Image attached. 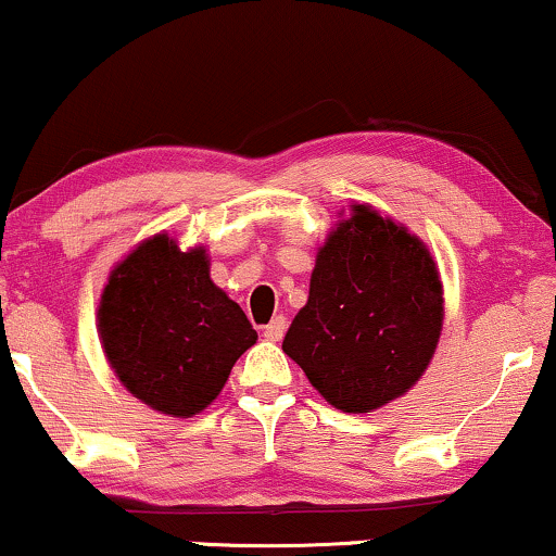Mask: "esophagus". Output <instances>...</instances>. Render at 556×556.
<instances>
[{
	"label": "esophagus",
	"instance_id": "34e87169",
	"mask_svg": "<svg viewBox=\"0 0 556 556\" xmlns=\"http://www.w3.org/2000/svg\"><path fill=\"white\" fill-rule=\"evenodd\" d=\"M286 329H288V321H286V316H276V318H273V321H270L268 326H265L263 337L268 339V341H280V339H283Z\"/></svg>",
	"mask_w": 556,
	"mask_h": 556
}]
</instances>
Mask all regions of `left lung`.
<instances>
[{
	"mask_svg": "<svg viewBox=\"0 0 556 556\" xmlns=\"http://www.w3.org/2000/svg\"><path fill=\"white\" fill-rule=\"evenodd\" d=\"M326 235L283 352L341 413H375L420 382L443 331L430 248L371 204H349Z\"/></svg>",
	"mask_w": 556,
	"mask_h": 556,
	"instance_id": "8db88e82",
	"label": "left lung"
}]
</instances>
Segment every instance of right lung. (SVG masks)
I'll return each instance as SVG.
<instances>
[{
  "instance_id": "add662e5",
  "label": "right lung",
  "mask_w": 556,
  "mask_h": 556,
  "mask_svg": "<svg viewBox=\"0 0 556 556\" xmlns=\"http://www.w3.org/2000/svg\"><path fill=\"white\" fill-rule=\"evenodd\" d=\"M118 382L156 413L194 417L217 400L257 341L242 308L210 278L204 245L156 232L113 265L96 311Z\"/></svg>"
}]
</instances>
